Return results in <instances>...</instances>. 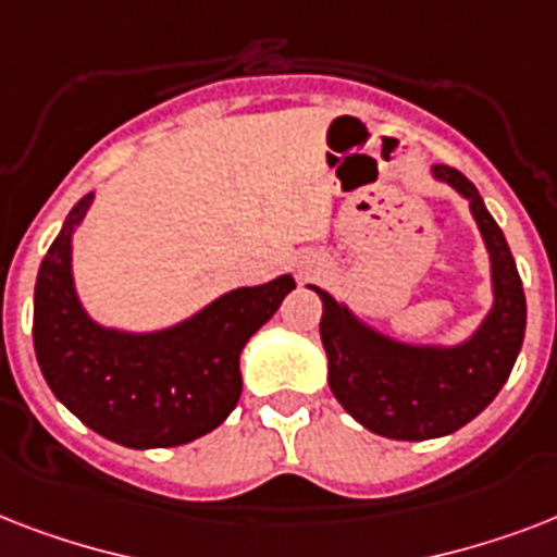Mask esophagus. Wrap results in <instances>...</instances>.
Listing matches in <instances>:
<instances>
[{"instance_id":"obj_1","label":"esophagus","mask_w":557,"mask_h":557,"mask_svg":"<svg viewBox=\"0 0 557 557\" xmlns=\"http://www.w3.org/2000/svg\"><path fill=\"white\" fill-rule=\"evenodd\" d=\"M312 269H318V262H314V265H306L304 271H312Z\"/></svg>"}]
</instances>
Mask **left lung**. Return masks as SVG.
<instances>
[{
	"instance_id": "8db88e82",
	"label": "left lung",
	"mask_w": 557,
	"mask_h": 557,
	"mask_svg": "<svg viewBox=\"0 0 557 557\" xmlns=\"http://www.w3.org/2000/svg\"><path fill=\"white\" fill-rule=\"evenodd\" d=\"M431 173L468 201L488 251L492 306L471 335L457 344L401 341L326 288L309 286L323 304L321 341L332 396L367 431L401 442L448 436L483 413L509 379L527 335L523 283L500 225L459 170L433 164Z\"/></svg>"
}]
</instances>
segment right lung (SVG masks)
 Listing matches in <instances>:
<instances>
[{"mask_svg": "<svg viewBox=\"0 0 557 557\" xmlns=\"http://www.w3.org/2000/svg\"><path fill=\"white\" fill-rule=\"evenodd\" d=\"M86 193L39 262L34 349L48 387L86 428L124 448H173L225 422L243 393L239 356L295 288L292 274L231 288L164 330L103 326L74 286V231L89 213Z\"/></svg>", "mask_w": 557, "mask_h": 557, "instance_id": "add662e5", "label": "right lung"}]
</instances>
